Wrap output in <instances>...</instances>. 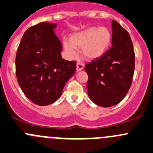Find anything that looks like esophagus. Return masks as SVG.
Here are the masks:
<instances>
[{
  "instance_id": "obj_1",
  "label": "esophagus",
  "mask_w": 153,
  "mask_h": 153,
  "mask_svg": "<svg viewBox=\"0 0 153 153\" xmlns=\"http://www.w3.org/2000/svg\"><path fill=\"white\" fill-rule=\"evenodd\" d=\"M84 63H81V62L78 61V63H77V65H76V70L77 72H79V71L82 70L83 69H84Z\"/></svg>"
}]
</instances>
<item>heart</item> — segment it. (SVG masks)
I'll return each mask as SVG.
<instances>
[{
  "label": "heart",
  "mask_w": 153,
  "mask_h": 153,
  "mask_svg": "<svg viewBox=\"0 0 153 153\" xmlns=\"http://www.w3.org/2000/svg\"><path fill=\"white\" fill-rule=\"evenodd\" d=\"M112 33L106 27H90L70 36L69 42H64V48L71 56H75V48H82V54L87 59L102 57L111 46Z\"/></svg>",
  "instance_id": "heart-1"
}]
</instances>
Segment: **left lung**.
<instances>
[{
    "mask_svg": "<svg viewBox=\"0 0 153 153\" xmlns=\"http://www.w3.org/2000/svg\"><path fill=\"white\" fill-rule=\"evenodd\" d=\"M134 51L129 33L112 21V46L99 58L85 65L87 90L92 102L101 107L120 102L132 83Z\"/></svg>",
    "mask_w": 153,
    "mask_h": 153,
    "instance_id": "obj_1",
    "label": "left lung"
}]
</instances>
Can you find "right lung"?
I'll return each instance as SVG.
<instances>
[{"instance_id":"right-lung-1","label":"right lung","mask_w":153,"mask_h":153,"mask_svg":"<svg viewBox=\"0 0 153 153\" xmlns=\"http://www.w3.org/2000/svg\"><path fill=\"white\" fill-rule=\"evenodd\" d=\"M55 24L41 22L28 28L16 57L17 81L25 96L41 106L60 97L68 80L75 74L76 62L61 57L62 44L54 32Z\"/></svg>"}]
</instances>
